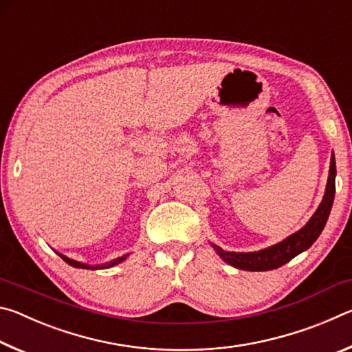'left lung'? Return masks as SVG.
I'll return each mask as SVG.
<instances>
[{"mask_svg":"<svg viewBox=\"0 0 352 352\" xmlns=\"http://www.w3.org/2000/svg\"><path fill=\"white\" fill-rule=\"evenodd\" d=\"M333 194H336V158H331V169H329V178H327V186L323 201H321L318 210L315 211L312 219L306 223L305 228H301L298 233L289 236L287 239L276 243V245L269 247L261 252L254 253H234V252H225V250L216 248V252L220 254L226 264H231L236 269L248 270V272H265L278 269L284 264H287L290 259H294L296 254L305 252L312 243L317 241V237L323 231L326 220L329 217Z\"/></svg>","mask_w":352,"mask_h":352,"instance_id":"obj_1","label":"left lung"}]
</instances>
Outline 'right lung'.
I'll list each match as a JSON object with an SVG mask.
<instances>
[{"mask_svg":"<svg viewBox=\"0 0 352 352\" xmlns=\"http://www.w3.org/2000/svg\"><path fill=\"white\" fill-rule=\"evenodd\" d=\"M127 256V254H126ZM126 256H121V258H118V259H115V261H111V262H109V264H104V265H87V264H82V262H77V261H73V259H69V258H67V256H63V254H60V258L67 262V264H69V265H73V267H76V269H107V267H113V265H116V264H119V262H122L124 259H126Z\"/></svg>","mask_w":352,"mask_h":352,"instance_id":"obj_1","label":"right lung"}]
</instances>
